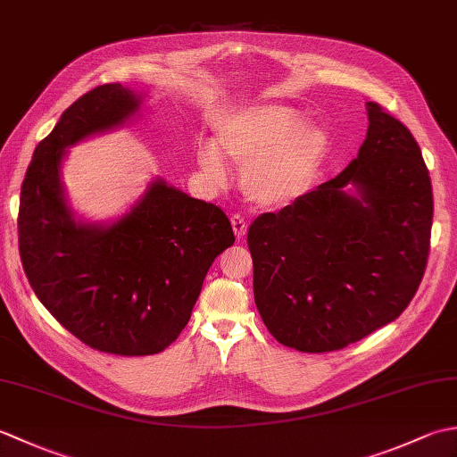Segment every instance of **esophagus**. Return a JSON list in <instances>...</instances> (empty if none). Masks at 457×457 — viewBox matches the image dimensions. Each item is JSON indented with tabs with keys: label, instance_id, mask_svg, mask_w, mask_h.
I'll return each mask as SVG.
<instances>
[{
	"label": "esophagus",
	"instance_id": "esophagus-1",
	"mask_svg": "<svg viewBox=\"0 0 457 457\" xmlns=\"http://www.w3.org/2000/svg\"><path fill=\"white\" fill-rule=\"evenodd\" d=\"M231 228H234V234H236L237 239H241V237L247 234V223H245V220L241 218V216L231 218Z\"/></svg>",
	"mask_w": 457,
	"mask_h": 457
}]
</instances>
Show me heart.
Masks as SVG:
<instances>
[{
    "label": "heart",
    "instance_id": "obj_1",
    "mask_svg": "<svg viewBox=\"0 0 457 457\" xmlns=\"http://www.w3.org/2000/svg\"><path fill=\"white\" fill-rule=\"evenodd\" d=\"M329 149L328 133L304 123L303 112L283 104L253 105L221 123L216 143H202L196 159L206 177L221 184V154L241 164L245 196L259 206H283L310 188Z\"/></svg>",
    "mask_w": 457,
    "mask_h": 457
}]
</instances>
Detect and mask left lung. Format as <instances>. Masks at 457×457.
I'll list each match as a JSON object with an SVG mask.
<instances>
[{
	"mask_svg": "<svg viewBox=\"0 0 457 457\" xmlns=\"http://www.w3.org/2000/svg\"><path fill=\"white\" fill-rule=\"evenodd\" d=\"M365 108L357 157L247 234L259 314L298 352H334L393 322L428 261L434 200L419 143L378 104Z\"/></svg>",
	"mask_w": 457,
	"mask_h": 457,
	"instance_id": "1",
	"label": "left lung"
}]
</instances>
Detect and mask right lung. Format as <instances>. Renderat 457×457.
Listing matches in <instances>:
<instances>
[{"mask_svg":"<svg viewBox=\"0 0 457 457\" xmlns=\"http://www.w3.org/2000/svg\"><path fill=\"white\" fill-rule=\"evenodd\" d=\"M147 92L104 84L68 108L37 145L19 202V253L37 298L80 342L153 355L188 324L202 283L234 245L226 213L154 177L115 220L90 221L62 182L74 145L137 118Z\"/></svg>","mask_w":457,"mask_h":457,"instance_id":"add662e5","label":"right lung"}]
</instances>
